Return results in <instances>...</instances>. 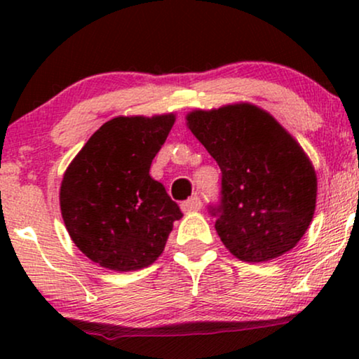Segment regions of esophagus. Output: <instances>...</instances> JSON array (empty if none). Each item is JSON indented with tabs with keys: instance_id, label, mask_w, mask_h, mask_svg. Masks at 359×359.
Here are the masks:
<instances>
[{
	"instance_id": "obj_1",
	"label": "esophagus",
	"mask_w": 359,
	"mask_h": 359,
	"mask_svg": "<svg viewBox=\"0 0 359 359\" xmlns=\"http://www.w3.org/2000/svg\"><path fill=\"white\" fill-rule=\"evenodd\" d=\"M201 208H203V204H201V199L198 196H193V198H189L188 201H184V203L181 204L183 212H196V210H199Z\"/></svg>"
}]
</instances>
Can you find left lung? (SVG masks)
Listing matches in <instances>:
<instances>
[{"label": "left lung", "instance_id": "8db88e82", "mask_svg": "<svg viewBox=\"0 0 359 359\" xmlns=\"http://www.w3.org/2000/svg\"><path fill=\"white\" fill-rule=\"evenodd\" d=\"M186 126L222 171L215 230L235 258L264 263L299 243L312 222L316 170L296 139L250 102L196 109Z\"/></svg>", "mask_w": 359, "mask_h": 359}]
</instances>
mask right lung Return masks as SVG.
<instances>
[{
    "instance_id": "right-lung-1",
    "label": "right lung",
    "mask_w": 359,
    "mask_h": 359,
    "mask_svg": "<svg viewBox=\"0 0 359 359\" xmlns=\"http://www.w3.org/2000/svg\"><path fill=\"white\" fill-rule=\"evenodd\" d=\"M175 114L119 116L102 124L63 175L60 210L73 243L112 271L147 268L183 217L150 165Z\"/></svg>"
}]
</instances>
